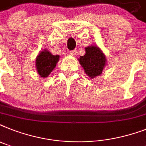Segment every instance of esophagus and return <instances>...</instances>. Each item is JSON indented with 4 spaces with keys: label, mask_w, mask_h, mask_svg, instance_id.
<instances>
[{
    "label": "esophagus",
    "mask_w": 146,
    "mask_h": 146,
    "mask_svg": "<svg viewBox=\"0 0 146 146\" xmlns=\"http://www.w3.org/2000/svg\"><path fill=\"white\" fill-rule=\"evenodd\" d=\"M76 50H72L70 52V54L72 55V56H76Z\"/></svg>",
    "instance_id": "esophagus-1"
}]
</instances>
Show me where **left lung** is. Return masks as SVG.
I'll list each match as a JSON object with an SVG mask.
<instances>
[{
  "label": "left lung",
  "mask_w": 146,
  "mask_h": 146,
  "mask_svg": "<svg viewBox=\"0 0 146 146\" xmlns=\"http://www.w3.org/2000/svg\"><path fill=\"white\" fill-rule=\"evenodd\" d=\"M85 55L80 56L79 61L85 73L91 79H94L102 73L106 65V58L98 46L85 47Z\"/></svg>",
  "instance_id": "8db88e82"
}]
</instances>
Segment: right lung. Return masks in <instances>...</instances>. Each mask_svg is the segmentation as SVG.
Returning a JSON list of instances; mask_svg holds the SVG:
<instances>
[{
	"label": "right lung",
	"mask_w": 146,
	"mask_h": 146,
	"mask_svg": "<svg viewBox=\"0 0 146 146\" xmlns=\"http://www.w3.org/2000/svg\"><path fill=\"white\" fill-rule=\"evenodd\" d=\"M60 56L54 55L47 49L41 51L36 58V69L40 76L46 78L56 67Z\"/></svg>",
	"instance_id": "right-lung-1"
}]
</instances>
